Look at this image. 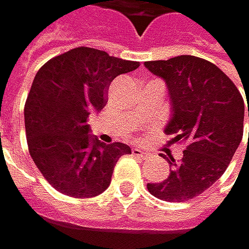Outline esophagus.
Segmentation results:
<instances>
[{
  "instance_id": "esophagus-1",
  "label": "esophagus",
  "mask_w": 249,
  "mask_h": 249,
  "mask_svg": "<svg viewBox=\"0 0 249 249\" xmlns=\"http://www.w3.org/2000/svg\"><path fill=\"white\" fill-rule=\"evenodd\" d=\"M133 155H134V156H139V158H142V159H147V158L150 156V153H147V152H144V150H142V149H133Z\"/></svg>"
}]
</instances>
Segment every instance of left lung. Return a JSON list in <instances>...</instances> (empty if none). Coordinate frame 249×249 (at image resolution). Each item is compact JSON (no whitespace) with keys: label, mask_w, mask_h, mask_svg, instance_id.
<instances>
[{"label":"left lung","mask_w":249,"mask_h":249,"mask_svg":"<svg viewBox=\"0 0 249 249\" xmlns=\"http://www.w3.org/2000/svg\"><path fill=\"white\" fill-rule=\"evenodd\" d=\"M144 65L165 80L169 91L172 118L165 133L185 142L179 162L162 155L171 165L169 177L147 184V190L163 201H187L210 188L229 166L244 134V99L233 81L203 58L181 55Z\"/></svg>","instance_id":"1"}]
</instances>
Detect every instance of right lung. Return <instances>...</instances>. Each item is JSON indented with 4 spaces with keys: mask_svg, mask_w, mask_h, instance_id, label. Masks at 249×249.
<instances>
[{
    "mask_svg": "<svg viewBox=\"0 0 249 249\" xmlns=\"http://www.w3.org/2000/svg\"><path fill=\"white\" fill-rule=\"evenodd\" d=\"M139 65L81 46L37 71L24 105L26 137L35 165L56 191L96 197L109 187L118 159L131 155L127 144H105L90 136L87 116L103 109L115 77Z\"/></svg>",
    "mask_w": 249,
    "mask_h": 249,
    "instance_id": "1",
    "label": "right lung"
}]
</instances>
